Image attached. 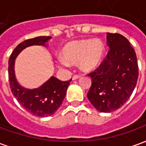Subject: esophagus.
<instances>
[{
  "label": "esophagus",
  "mask_w": 146,
  "mask_h": 146,
  "mask_svg": "<svg viewBox=\"0 0 146 146\" xmlns=\"http://www.w3.org/2000/svg\"><path fill=\"white\" fill-rule=\"evenodd\" d=\"M80 76V74H74V75L73 76V80L78 79Z\"/></svg>",
  "instance_id": "1"
}]
</instances>
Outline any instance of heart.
<instances>
[{
	"label": "heart",
	"instance_id": "b5f03b06",
	"mask_svg": "<svg viewBox=\"0 0 146 146\" xmlns=\"http://www.w3.org/2000/svg\"><path fill=\"white\" fill-rule=\"evenodd\" d=\"M104 45L99 40H81L71 42L64 48V59L59 58L57 64L66 67L70 63L79 62V66L84 71H92L101 63L104 54Z\"/></svg>",
	"mask_w": 146,
	"mask_h": 146
}]
</instances>
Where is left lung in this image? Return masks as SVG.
<instances>
[{
  "label": "left lung",
  "instance_id": "left-lung-1",
  "mask_svg": "<svg viewBox=\"0 0 146 146\" xmlns=\"http://www.w3.org/2000/svg\"><path fill=\"white\" fill-rule=\"evenodd\" d=\"M110 47L106 57L88 73L92 86L88 98L102 113L118 110L127 101L138 77L137 56L128 40L119 33H107Z\"/></svg>",
  "mask_w": 146,
  "mask_h": 146
}]
</instances>
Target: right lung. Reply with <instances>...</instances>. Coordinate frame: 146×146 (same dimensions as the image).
Masks as SVG:
<instances>
[{"instance_id":"1","label":"right lung","mask_w":146,"mask_h":146,"mask_svg":"<svg viewBox=\"0 0 146 146\" xmlns=\"http://www.w3.org/2000/svg\"><path fill=\"white\" fill-rule=\"evenodd\" d=\"M50 38L51 36H37L24 40L15 48L8 60V79L12 94L25 110L40 117H46L55 113L62 103L72 79L62 81L52 76L39 88H24L18 84L15 76V59L24 48L31 45H45V42Z\"/></svg>"}]
</instances>
